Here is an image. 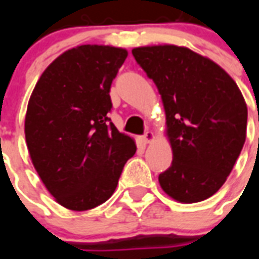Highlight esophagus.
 <instances>
[{
  "mask_svg": "<svg viewBox=\"0 0 259 259\" xmlns=\"http://www.w3.org/2000/svg\"><path fill=\"white\" fill-rule=\"evenodd\" d=\"M153 138H154V134L152 133L150 130H146L145 134H144V136L141 137V140H142V142H145V144H149L150 141H153Z\"/></svg>",
  "mask_w": 259,
  "mask_h": 259,
  "instance_id": "34e87169",
  "label": "esophagus"
}]
</instances>
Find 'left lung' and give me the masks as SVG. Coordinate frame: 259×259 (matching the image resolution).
<instances>
[{
  "instance_id": "8db88e82",
  "label": "left lung",
  "mask_w": 259,
  "mask_h": 259,
  "mask_svg": "<svg viewBox=\"0 0 259 259\" xmlns=\"http://www.w3.org/2000/svg\"><path fill=\"white\" fill-rule=\"evenodd\" d=\"M132 54L165 110L173 160L158 176L161 188L180 203L208 199L225 184L245 144L241 90L217 63L185 47H140Z\"/></svg>"
}]
</instances>
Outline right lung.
<instances>
[{
  "instance_id": "right-lung-1",
  "label": "right lung",
  "mask_w": 259,
  "mask_h": 259,
  "mask_svg": "<svg viewBox=\"0 0 259 259\" xmlns=\"http://www.w3.org/2000/svg\"><path fill=\"white\" fill-rule=\"evenodd\" d=\"M126 58L127 51L109 46L68 50L47 67L30 95V158L51 195L72 211L105 203L137 149L107 117L110 87Z\"/></svg>"
}]
</instances>
